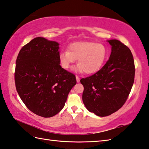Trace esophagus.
Listing matches in <instances>:
<instances>
[{"instance_id": "obj_1", "label": "esophagus", "mask_w": 149, "mask_h": 149, "mask_svg": "<svg viewBox=\"0 0 149 149\" xmlns=\"http://www.w3.org/2000/svg\"><path fill=\"white\" fill-rule=\"evenodd\" d=\"M75 77H76V80H77V83H79V81H80V78L77 75H76V76H75Z\"/></svg>"}]
</instances>
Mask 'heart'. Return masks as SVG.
<instances>
[{
  "label": "heart",
  "instance_id": "1",
  "mask_svg": "<svg viewBox=\"0 0 149 149\" xmlns=\"http://www.w3.org/2000/svg\"><path fill=\"white\" fill-rule=\"evenodd\" d=\"M107 57V49L102 43L91 42H78L71 43L68 50H63L59 55L61 67L68 70L78 59L74 71L86 74H93L102 68Z\"/></svg>",
  "mask_w": 149,
  "mask_h": 149
}]
</instances>
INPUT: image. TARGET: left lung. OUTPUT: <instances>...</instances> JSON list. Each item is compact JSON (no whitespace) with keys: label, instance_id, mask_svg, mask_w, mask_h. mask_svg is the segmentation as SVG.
<instances>
[{"label":"left lung","instance_id":"8db88e82","mask_svg":"<svg viewBox=\"0 0 149 149\" xmlns=\"http://www.w3.org/2000/svg\"><path fill=\"white\" fill-rule=\"evenodd\" d=\"M107 42L111 46L108 61L100 70L85 79L83 101L86 109L99 116L116 112L125 102L134 83L133 56L128 47L117 40Z\"/></svg>","mask_w":149,"mask_h":149}]
</instances>
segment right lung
<instances>
[{
	"label": "right lung",
	"mask_w": 149,
	"mask_h": 149,
	"mask_svg": "<svg viewBox=\"0 0 149 149\" xmlns=\"http://www.w3.org/2000/svg\"><path fill=\"white\" fill-rule=\"evenodd\" d=\"M59 44L37 37L24 45L16 61L15 81L20 99L36 115L49 118L61 111L76 84L59 65Z\"/></svg>",
	"instance_id": "right-lung-1"
}]
</instances>
